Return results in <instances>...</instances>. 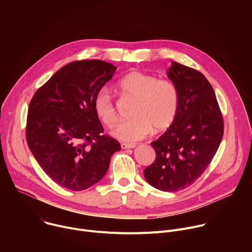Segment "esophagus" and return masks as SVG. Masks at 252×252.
Returning a JSON list of instances; mask_svg holds the SVG:
<instances>
[{"instance_id":"1","label":"esophagus","mask_w":252,"mask_h":252,"mask_svg":"<svg viewBox=\"0 0 252 252\" xmlns=\"http://www.w3.org/2000/svg\"><path fill=\"white\" fill-rule=\"evenodd\" d=\"M135 146L132 145V143H126V142H122L121 143V148L123 150H127V149H133Z\"/></svg>"}]
</instances>
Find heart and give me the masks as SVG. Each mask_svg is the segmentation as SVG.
I'll return each instance as SVG.
<instances>
[{
	"instance_id": "obj_1",
	"label": "heart",
	"mask_w": 252,
	"mask_h": 252,
	"mask_svg": "<svg viewBox=\"0 0 252 252\" xmlns=\"http://www.w3.org/2000/svg\"><path fill=\"white\" fill-rule=\"evenodd\" d=\"M118 90L126 96L136 99L131 120L118 125L112 134L126 142H134L146 137L155 128L161 131L169 127L178 110V92L168 80H158L156 76L131 71L118 83ZM97 118L107 126L118 121L117 110L110 93L101 90L94 100Z\"/></svg>"
}]
</instances>
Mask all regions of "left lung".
Returning <instances> with one entry per match:
<instances>
[{
	"label": "left lung",
	"mask_w": 252,
	"mask_h": 252,
	"mask_svg": "<svg viewBox=\"0 0 252 252\" xmlns=\"http://www.w3.org/2000/svg\"><path fill=\"white\" fill-rule=\"evenodd\" d=\"M167 77L178 92L172 125L151 145L157 158L143 170L157 189L174 192L192 185L217 154L223 120L214 91L198 70L172 62Z\"/></svg>",
	"instance_id": "obj_1"
}]
</instances>
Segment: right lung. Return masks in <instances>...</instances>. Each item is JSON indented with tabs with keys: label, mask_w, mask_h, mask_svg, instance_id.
Here are the masks:
<instances>
[{
	"label": "right lung",
	"mask_w": 252,
	"mask_h": 252,
	"mask_svg": "<svg viewBox=\"0 0 252 252\" xmlns=\"http://www.w3.org/2000/svg\"><path fill=\"white\" fill-rule=\"evenodd\" d=\"M117 67L99 60L69 63L31 99L28 146L59 186L80 191L98 183L109 169L118 140L103 134L94 100Z\"/></svg>",
	"instance_id": "right-lung-1"
}]
</instances>
